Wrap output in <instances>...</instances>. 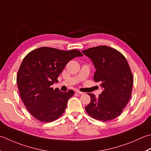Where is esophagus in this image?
Masks as SVG:
<instances>
[{
	"instance_id": "obj_1",
	"label": "esophagus",
	"mask_w": 151,
	"mask_h": 151,
	"mask_svg": "<svg viewBox=\"0 0 151 151\" xmlns=\"http://www.w3.org/2000/svg\"><path fill=\"white\" fill-rule=\"evenodd\" d=\"M76 92L78 94H81V95H83L84 94V92H82V91H80L78 90H76Z\"/></svg>"
}]
</instances>
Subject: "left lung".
Returning <instances> with one entry per match:
<instances>
[{
    "mask_svg": "<svg viewBox=\"0 0 151 151\" xmlns=\"http://www.w3.org/2000/svg\"><path fill=\"white\" fill-rule=\"evenodd\" d=\"M82 52L92 61L96 70L93 80L101 83L103 90L98 97L88 93L91 101L86 111L97 120L114 119L122 113L131 97L134 78L128 61L118 50L107 46Z\"/></svg>",
    "mask_w": 151,
    "mask_h": 151,
    "instance_id": "8db88e82",
    "label": "left lung"
}]
</instances>
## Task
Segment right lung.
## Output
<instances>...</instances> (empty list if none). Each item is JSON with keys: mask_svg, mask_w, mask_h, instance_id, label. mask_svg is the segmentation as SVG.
Masks as SVG:
<instances>
[{"mask_svg": "<svg viewBox=\"0 0 151 151\" xmlns=\"http://www.w3.org/2000/svg\"><path fill=\"white\" fill-rule=\"evenodd\" d=\"M79 56L83 54L76 50L64 51L41 47L23 59L17 75V88L26 108L35 119L49 122L64 113L74 91L63 92L58 88L54 90L52 85L58 82L68 62Z\"/></svg>", "mask_w": 151, "mask_h": 151, "instance_id": "1", "label": "right lung"}]
</instances>
